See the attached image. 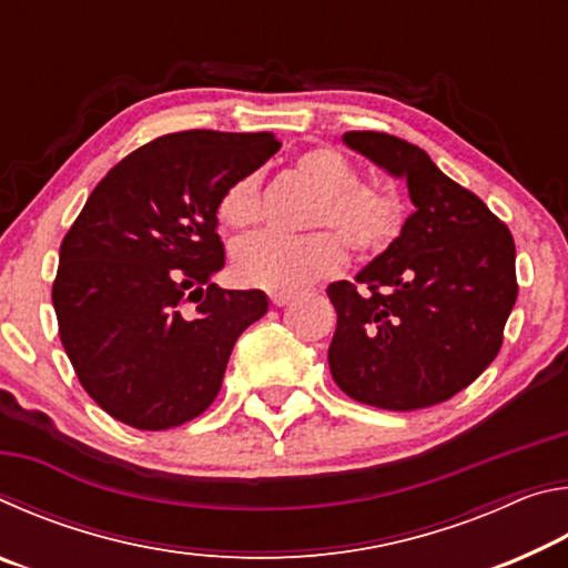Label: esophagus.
<instances>
[{
    "instance_id": "34e87169",
    "label": "esophagus",
    "mask_w": 568,
    "mask_h": 568,
    "mask_svg": "<svg viewBox=\"0 0 568 568\" xmlns=\"http://www.w3.org/2000/svg\"><path fill=\"white\" fill-rule=\"evenodd\" d=\"M291 301H293V295H291V293H271V303H273L275 307L287 305Z\"/></svg>"
}]
</instances>
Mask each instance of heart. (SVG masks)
<instances>
[{"label":"heart","mask_w":568,"mask_h":568,"mask_svg":"<svg viewBox=\"0 0 568 568\" xmlns=\"http://www.w3.org/2000/svg\"><path fill=\"white\" fill-rule=\"evenodd\" d=\"M295 172L318 190L307 213V227L328 230L303 237L265 233L243 240L233 253V273L240 283L275 293L305 291L345 263L344 239L355 255L371 257L398 237L403 225L398 192L378 182H363L361 170L338 150H307L297 158ZM261 215L263 192L257 172L230 182L217 200L220 223L233 230L257 225Z\"/></svg>","instance_id":"obj_1"}]
</instances>
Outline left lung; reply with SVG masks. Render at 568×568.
Masks as SVG:
<instances>
[{
	"label": "left lung",
	"mask_w": 568,
	"mask_h": 568,
	"mask_svg": "<svg viewBox=\"0 0 568 568\" xmlns=\"http://www.w3.org/2000/svg\"><path fill=\"white\" fill-rule=\"evenodd\" d=\"M345 145L406 178L416 205L386 253L328 285L338 325L333 381L353 400L418 410L470 386L501 351L514 311L511 230L444 175L418 145L388 132H345Z\"/></svg>",
	"instance_id": "1"
}]
</instances>
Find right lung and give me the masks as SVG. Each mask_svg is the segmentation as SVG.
Here are the masks:
<instances>
[{
  "mask_svg": "<svg viewBox=\"0 0 568 568\" xmlns=\"http://www.w3.org/2000/svg\"><path fill=\"white\" fill-rule=\"evenodd\" d=\"M281 150L271 132L185 130L130 152L67 230L52 305L82 388L140 430L182 426L215 400L233 345L267 313L223 291L217 200Z\"/></svg>",
  "mask_w": 568,
  "mask_h": 568,
  "instance_id": "1",
  "label": "right lung"
}]
</instances>
